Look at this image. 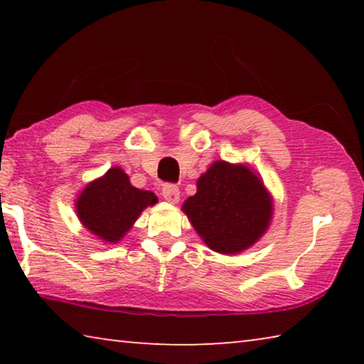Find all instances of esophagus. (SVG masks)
Instances as JSON below:
<instances>
[{
    "mask_svg": "<svg viewBox=\"0 0 364 364\" xmlns=\"http://www.w3.org/2000/svg\"><path fill=\"white\" fill-rule=\"evenodd\" d=\"M162 196L165 200L170 202V204H178V202H180V189H178L175 184H165L162 188Z\"/></svg>",
    "mask_w": 364,
    "mask_h": 364,
    "instance_id": "obj_1",
    "label": "esophagus"
}]
</instances>
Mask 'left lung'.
I'll list each match as a JSON object with an SVG mask.
<instances>
[{"instance_id":"8db88e82","label":"left lung","mask_w":364,"mask_h":364,"mask_svg":"<svg viewBox=\"0 0 364 364\" xmlns=\"http://www.w3.org/2000/svg\"><path fill=\"white\" fill-rule=\"evenodd\" d=\"M273 196L249 165L213 162L181 210L208 249L223 255L247 250L273 220Z\"/></svg>"}]
</instances>
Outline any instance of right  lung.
Masks as SVG:
<instances>
[{
    "mask_svg": "<svg viewBox=\"0 0 364 364\" xmlns=\"http://www.w3.org/2000/svg\"><path fill=\"white\" fill-rule=\"evenodd\" d=\"M152 191L134 188L120 167L90 181L75 199V212L86 230L104 244H119L144 208L157 204Z\"/></svg>",
    "mask_w": 364,
    "mask_h": 364,
    "instance_id": "obj_1",
    "label": "right lung"
}]
</instances>
